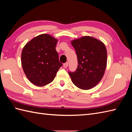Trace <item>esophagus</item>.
<instances>
[{
	"instance_id": "obj_1",
	"label": "esophagus",
	"mask_w": 132,
	"mask_h": 132,
	"mask_svg": "<svg viewBox=\"0 0 132 132\" xmlns=\"http://www.w3.org/2000/svg\"><path fill=\"white\" fill-rule=\"evenodd\" d=\"M68 64H69V63L68 62H66V63H64V64H63V67L64 68H66L68 66Z\"/></svg>"
}]
</instances>
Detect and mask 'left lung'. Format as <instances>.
<instances>
[{
	"mask_svg": "<svg viewBox=\"0 0 132 132\" xmlns=\"http://www.w3.org/2000/svg\"><path fill=\"white\" fill-rule=\"evenodd\" d=\"M76 51L78 67L68 72L72 83L82 89H89L99 83L104 74L107 53L104 44L91 36L72 40Z\"/></svg>",
	"mask_w": 132,
	"mask_h": 132,
	"instance_id": "1",
	"label": "left lung"
}]
</instances>
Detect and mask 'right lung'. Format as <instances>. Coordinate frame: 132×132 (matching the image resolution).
Wrapping results in <instances>:
<instances>
[{
  "label": "right lung",
  "mask_w": 132,
  "mask_h": 132,
  "mask_svg": "<svg viewBox=\"0 0 132 132\" xmlns=\"http://www.w3.org/2000/svg\"><path fill=\"white\" fill-rule=\"evenodd\" d=\"M57 39L48 34L36 36L23 47L21 65L28 79L33 85L44 86L51 83L62 66L55 50Z\"/></svg>",
  "instance_id": "obj_1"
}]
</instances>
